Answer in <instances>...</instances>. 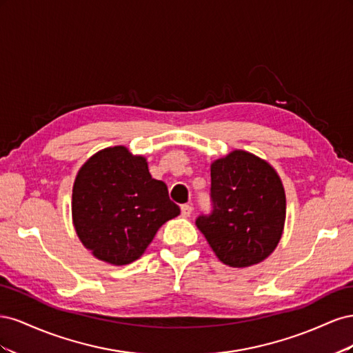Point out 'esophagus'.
<instances>
[{
  "label": "esophagus",
  "mask_w": 353,
  "mask_h": 353,
  "mask_svg": "<svg viewBox=\"0 0 353 353\" xmlns=\"http://www.w3.org/2000/svg\"><path fill=\"white\" fill-rule=\"evenodd\" d=\"M191 212H193V208H191L190 205L181 206V215H183L184 218H188L191 215Z\"/></svg>",
  "instance_id": "34e87169"
}]
</instances>
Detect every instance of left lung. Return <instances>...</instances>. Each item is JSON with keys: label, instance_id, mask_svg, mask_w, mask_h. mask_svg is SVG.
I'll use <instances>...</instances> for the list:
<instances>
[{"label": "left lung", "instance_id": "1", "mask_svg": "<svg viewBox=\"0 0 353 353\" xmlns=\"http://www.w3.org/2000/svg\"><path fill=\"white\" fill-rule=\"evenodd\" d=\"M210 201L212 212L196 225L222 263L244 268L274 252L284 228L285 194L268 162L243 150L215 160Z\"/></svg>", "mask_w": 353, "mask_h": 353}]
</instances>
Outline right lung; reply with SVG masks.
I'll list each match as a JSON object with an SVG mask.
<instances>
[{
  "mask_svg": "<svg viewBox=\"0 0 353 353\" xmlns=\"http://www.w3.org/2000/svg\"><path fill=\"white\" fill-rule=\"evenodd\" d=\"M178 215V205L163 181L152 178L145 157L123 145L95 153L74 179V230L85 248L108 263L137 261L157 230Z\"/></svg>",
  "mask_w": 353,
  "mask_h": 353,
  "instance_id": "add662e5",
  "label": "right lung"
}]
</instances>
